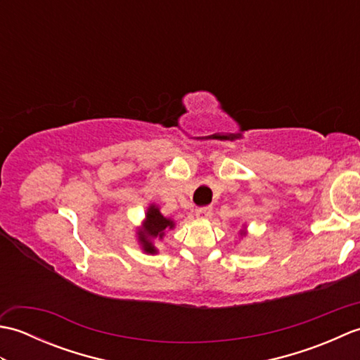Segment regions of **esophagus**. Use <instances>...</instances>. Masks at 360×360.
Wrapping results in <instances>:
<instances>
[{"label":"esophagus","mask_w":360,"mask_h":360,"mask_svg":"<svg viewBox=\"0 0 360 360\" xmlns=\"http://www.w3.org/2000/svg\"><path fill=\"white\" fill-rule=\"evenodd\" d=\"M210 212H212V207H210V205H207V207H200V209H196V218H200V219L209 218Z\"/></svg>","instance_id":"esophagus-1"}]
</instances>
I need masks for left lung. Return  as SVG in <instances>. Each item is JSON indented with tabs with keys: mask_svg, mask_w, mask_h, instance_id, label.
<instances>
[{
	"mask_svg": "<svg viewBox=\"0 0 360 360\" xmlns=\"http://www.w3.org/2000/svg\"><path fill=\"white\" fill-rule=\"evenodd\" d=\"M243 232H244V231H241V233H243Z\"/></svg>",
	"mask_w": 360,
	"mask_h": 360,
	"instance_id": "8db88e82",
	"label": "left lung"
}]
</instances>
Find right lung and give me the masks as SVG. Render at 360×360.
<instances>
[{
  "mask_svg": "<svg viewBox=\"0 0 360 360\" xmlns=\"http://www.w3.org/2000/svg\"><path fill=\"white\" fill-rule=\"evenodd\" d=\"M174 227V221L170 218H165L162 213L159 212V207L151 204L147 213H145V226L137 231V240H139L142 250L145 254H158V249L153 240H162L165 231Z\"/></svg>",
  "mask_w": 360,
  "mask_h": 360,
  "instance_id": "1",
  "label": "right lung"
}]
</instances>
